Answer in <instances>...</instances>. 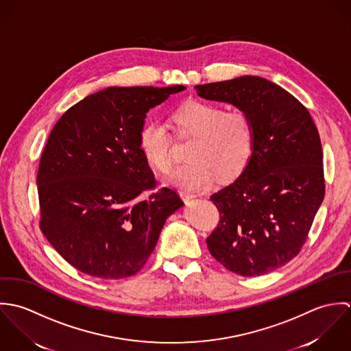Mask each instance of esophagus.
Here are the masks:
<instances>
[{
    "instance_id": "34e87169",
    "label": "esophagus",
    "mask_w": 351,
    "mask_h": 351,
    "mask_svg": "<svg viewBox=\"0 0 351 351\" xmlns=\"http://www.w3.org/2000/svg\"><path fill=\"white\" fill-rule=\"evenodd\" d=\"M179 194H180L182 199H183V201H186V202H187V201H190V199H193V198H195V195H194L193 193H189V191H180Z\"/></svg>"
}]
</instances>
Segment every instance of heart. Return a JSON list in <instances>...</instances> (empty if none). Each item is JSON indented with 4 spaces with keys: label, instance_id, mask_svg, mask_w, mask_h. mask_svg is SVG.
I'll use <instances>...</instances> for the list:
<instances>
[{
    "label": "heart",
    "instance_id": "1",
    "mask_svg": "<svg viewBox=\"0 0 351 351\" xmlns=\"http://www.w3.org/2000/svg\"><path fill=\"white\" fill-rule=\"evenodd\" d=\"M180 138H194L187 164L168 176V183L186 190L209 187L218 176L230 180L247 167L254 147V126L243 111H223L219 106L191 100L172 115ZM141 152L149 165L167 173L172 167V136L161 122L142 126L138 136Z\"/></svg>",
    "mask_w": 351,
    "mask_h": 351
}]
</instances>
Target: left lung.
Here are the masks:
<instances>
[{
  "mask_svg": "<svg viewBox=\"0 0 351 351\" xmlns=\"http://www.w3.org/2000/svg\"><path fill=\"white\" fill-rule=\"evenodd\" d=\"M208 100L226 101L254 126L243 173L210 197L219 213L208 248L243 277L267 274L298 255L324 193L323 150L308 110L280 85L256 75L195 86Z\"/></svg>",
  "mask_w": 351,
  "mask_h": 351,
  "instance_id": "obj_1",
  "label": "left lung"
}]
</instances>
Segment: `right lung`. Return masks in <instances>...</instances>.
<instances>
[{
    "mask_svg": "<svg viewBox=\"0 0 351 351\" xmlns=\"http://www.w3.org/2000/svg\"><path fill=\"white\" fill-rule=\"evenodd\" d=\"M184 89L111 86L74 104L53 128L36 178L39 225L78 271L103 280L137 274L165 219L183 205L173 189L156 190L138 136L147 111Z\"/></svg>",
    "mask_w": 351,
    "mask_h": 351,
    "instance_id": "1",
    "label": "right lung"
}]
</instances>
